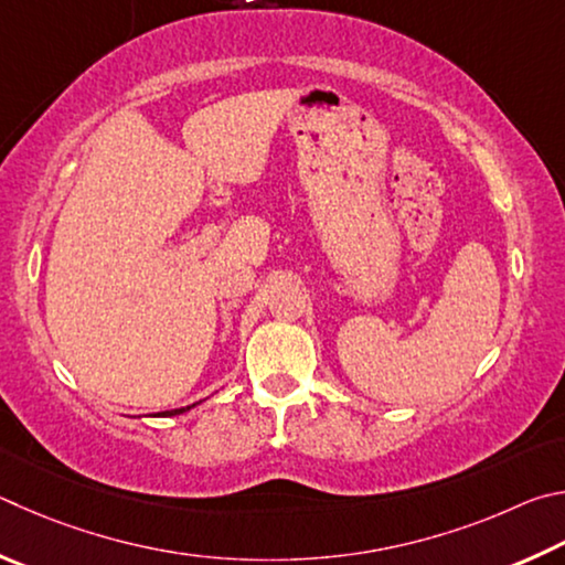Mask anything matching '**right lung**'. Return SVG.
Returning <instances> with one entry per match:
<instances>
[{
  "instance_id": "right-lung-1",
  "label": "right lung",
  "mask_w": 565,
  "mask_h": 565,
  "mask_svg": "<svg viewBox=\"0 0 565 565\" xmlns=\"http://www.w3.org/2000/svg\"><path fill=\"white\" fill-rule=\"evenodd\" d=\"M188 409H191V407H181V409H171V412H158L156 417H173V414H183Z\"/></svg>"
}]
</instances>
